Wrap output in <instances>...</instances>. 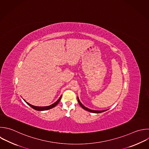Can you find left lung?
Listing matches in <instances>:
<instances>
[{
    "instance_id": "1",
    "label": "left lung",
    "mask_w": 149,
    "mask_h": 149,
    "mask_svg": "<svg viewBox=\"0 0 149 149\" xmlns=\"http://www.w3.org/2000/svg\"><path fill=\"white\" fill-rule=\"evenodd\" d=\"M77 101H78V102H79V104H80V105L81 106V107L82 108H83L84 109H85V110H86V111H89V112H93V113H101V112H104V111H106L107 110H102V111H97V110H92V109H89V108H87V107H86L85 106H84L81 103V102L80 101V100H79V97H77Z\"/></svg>"
}]
</instances>
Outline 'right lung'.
<instances>
[{
    "label": "right lung",
    "mask_w": 149,
    "mask_h": 149,
    "mask_svg": "<svg viewBox=\"0 0 149 149\" xmlns=\"http://www.w3.org/2000/svg\"><path fill=\"white\" fill-rule=\"evenodd\" d=\"M61 97H62V95H61V96L60 97V98H59L56 102H55L54 104H51V105H49V106H45V107H37V106H34V105H33L29 104V102H26V101H25L24 99H23V100H24V101L29 106H30L31 108H33L35 110H37V111H46V110L50 109H51V108L55 107L56 105H57L58 104L59 102V101H60V100H61Z\"/></svg>",
    "instance_id": "right-lung-1"
}]
</instances>
